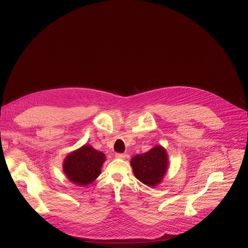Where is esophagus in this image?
Here are the masks:
<instances>
[{
	"label": "esophagus",
	"instance_id": "1",
	"mask_svg": "<svg viewBox=\"0 0 248 248\" xmlns=\"http://www.w3.org/2000/svg\"><path fill=\"white\" fill-rule=\"evenodd\" d=\"M116 157L120 158V159H124L125 158V154L124 153H116Z\"/></svg>",
	"mask_w": 248,
	"mask_h": 248
}]
</instances>
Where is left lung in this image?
I'll return each instance as SVG.
<instances>
[{
    "label": "left lung",
    "mask_w": 248,
    "mask_h": 248,
    "mask_svg": "<svg viewBox=\"0 0 248 248\" xmlns=\"http://www.w3.org/2000/svg\"><path fill=\"white\" fill-rule=\"evenodd\" d=\"M130 164L137 180L146 186H155L167 170L168 157L163 147L156 146L144 154L134 156Z\"/></svg>",
    "instance_id": "obj_1"
}]
</instances>
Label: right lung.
<instances>
[{"label":"right lung","instance_id":"right-lung-1","mask_svg":"<svg viewBox=\"0 0 248 248\" xmlns=\"http://www.w3.org/2000/svg\"><path fill=\"white\" fill-rule=\"evenodd\" d=\"M105 155L90 145L70 153L63 162V171L69 181L78 186H87L93 183L101 173Z\"/></svg>","mask_w":248,"mask_h":248}]
</instances>
